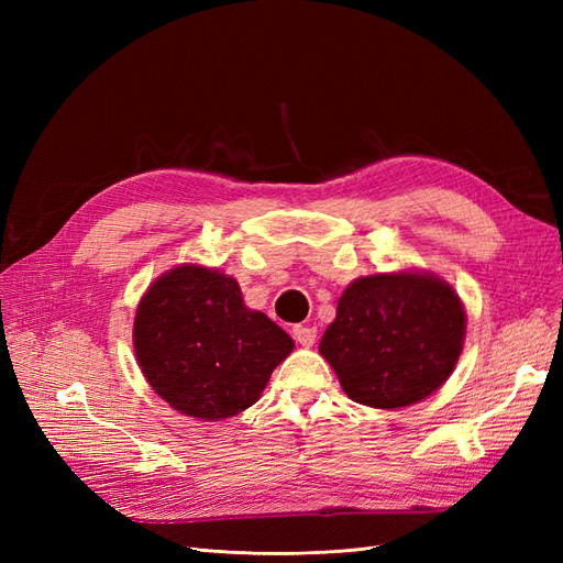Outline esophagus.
<instances>
[{"label":"esophagus","mask_w":563,"mask_h":563,"mask_svg":"<svg viewBox=\"0 0 563 563\" xmlns=\"http://www.w3.org/2000/svg\"><path fill=\"white\" fill-rule=\"evenodd\" d=\"M294 338L298 340L300 345L310 347V345H314V340H317V329H312V327H302V323H298V327H294Z\"/></svg>","instance_id":"1"}]
</instances>
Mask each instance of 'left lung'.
<instances>
[{"label": "left lung", "instance_id": "left-lung-1", "mask_svg": "<svg viewBox=\"0 0 563 563\" xmlns=\"http://www.w3.org/2000/svg\"><path fill=\"white\" fill-rule=\"evenodd\" d=\"M463 338L465 310L446 282L376 275L345 288L319 352L350 399L401 408L430 397L451 376Z\"/></svg>", "mask_w": 563, "mask_h": 563}]
</instances>
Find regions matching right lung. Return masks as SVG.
<instances>
[{"instance_id":"right-lung-1","label":"right lung","mask_w":563,"mask_h":563,"mask_svg":"<svg viewBox=\"0 0 563 563\" xmlns=\"http://www.w3.org/2000/svg\"><path fill=\"white\" fill-rule=\"evenodd\" d=\"M133 345L162 399L185 416L220 420L258 401L294 340L246 308L232 277L183 265L147 288Z\"/></svg>"}]
</instances>
